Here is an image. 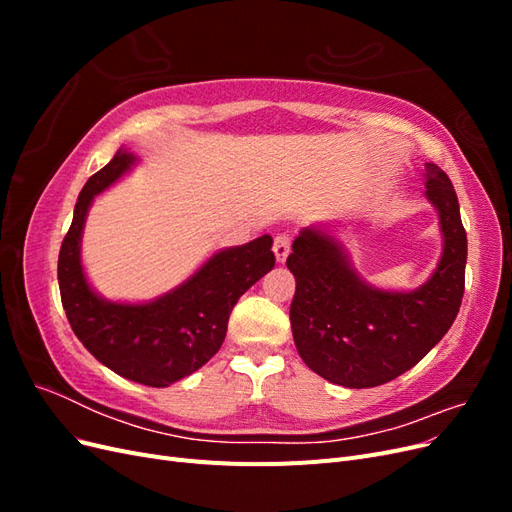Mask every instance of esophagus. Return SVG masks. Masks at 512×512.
Here are the masks:
<instances>
[{
  "mask_svg": "<svg viewBox=\"0 0 512 512\" xmlns=\"http://www.w3.org/2000/svg\"><path fill=\"white\" fill-rule=\"evenodd\" d=\"M290 243H292V239L288 235H277L275 237V241H273V254H275L277 262H284L288 258Z\"/></svg>",
  "mask_w": 512,
  "mask_h": 512,
  "instance_id": "34e87169",
  "label": "esophagus"
}]
</instances>
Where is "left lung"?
Returning <instances> with one entry per match:
<instances>
[{
  "instance_id": "8db88e82",
  "label": "left lung",
  "mask_w": 512,
  "mask_h": 512,
  "mask_svg": "<svg viewBox=\"0 0 512 512\" xmlns=\"http://www.w3.org/2000/svg\"><path fill=\"white\" fill-rule=\"evenodd\" d=\"M425 196L440 215L444 252L429 280L412 292L363 282L339 241L305 228L286 267L297 280L292 337L305 365L348 389L391 382L414 367L455 322L466 288L468 237L451 179L425 164Z\"/></svg>"
}]
</instances>
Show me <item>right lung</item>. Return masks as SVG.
Segmentation results:
<instances>
[{"mask_svg": "<svg viewBox=\"0 0 512 512\" xmlns=\"http://www.w3.org/2000/svg\"><path fill=\"white\" fill-rule=\"evenodd\" d=\"M136 162L119 149L91 175L79 194L68 235L61 241L57 280L74 335L115 374L147 386L173 384L194 374L220 350L232 307L275 265L273 239L262 235L213 254L188 282L151 303H111L91 290L81 265L85 215L96 194Z\"/></svg>", "mask_w": 512, "mask_h": 512, "instance_id": "add662e5", "label": "right lung"}]
</instances>
